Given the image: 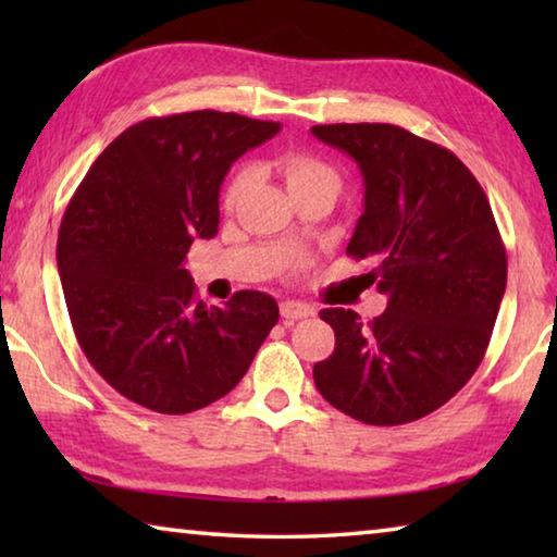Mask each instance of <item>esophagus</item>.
Segmentation results:
<instances>
[{
  "mask_svg": "<svg viewBox=\"0 0 557 557\" xmlns=\"http://www.w3.org/2000/svg\"><path fill=\"white\" fill-rule=\"evenodd\" d=\"M280 314H282V319H285V322H297V319L312 317L314 314V307L301 305V301H282Z\"/></svg>",
  "mask_w": 557,
  "mask_h": 557,
  "instance_id": "esophagus-1",
  "label": "esophagus"
}]
</instances>
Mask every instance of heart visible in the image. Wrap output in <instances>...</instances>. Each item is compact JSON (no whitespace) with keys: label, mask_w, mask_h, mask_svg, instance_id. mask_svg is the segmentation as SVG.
Listing matches in <instances>:
<instances>
[{"label":"heart","mask_w":557,"mask_h":557,"mask_svg":"<svg viewBox=\"0 0 557 557\" xmlns=\"http://www.w3.org/2000/svg\"><path fill=\"white\" fill-rule=\"evenodd\" d=\"M280 172L285 176V182L289 186L292 196L297 191H305V188H312V186H334L338 191V174L334 166H329L322 159L309 154V152H289L285 157H280ZM250 182V169L248 166H240L235 169L233 176L228 178V184H225V194L223 199L228 206H233L238 201V196L243 194V188L248 186Z\"/></svg>","instance_id":"b5f03b06"}]
</instances>
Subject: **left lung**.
<instances>
[{"instance_id": "left-lung-1", "label": "left lung", "mask_w": 557, "mask_h": 557, "mask_svg": "<svg viewBox=\"0 0 557 557\" xmlns=\"http://www.w3.org/2000/svg\"><path fill=\"white\" fill-rule=\"evenodd\" d=\"M363 176V213L346 256L388 307L363 324L322 309L336 346L314 366L326 403L366 425H405L457 395L486 354L506 292V248L492 206L457 154L385 122L317 125Z\"/></svg>"}]
</instances>
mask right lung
Here are the masks:
<instances>
[{
    "mask_svg": "<svg viewBox=\"0 0 557 557\" xmlns=\"http://www.w3.org/2000/svg\"><path fill=\"white\" fill-rule=\"evenodd\" d=\"M280 122L194 110L149 117L106 147L59 231L61 287L75 338L102 379L154 412L184 414L228 395L277 324V301L240 289L209 307L184 268L219 233L231 164Z\"/></svg>",
    "mask_w": 557,
    "mask_h": 557,
    "instance_id": "obj_1",
    "label": "right lung"
}]
</instances>
